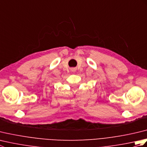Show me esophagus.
I'll return each mask as SVG.
<instances>
[{"mask_svg": "<svg viewBox=\"0 0 147 147\" xmlns=\"http://www.w3.org/2000/svg\"><path fill=\"white\" fill-rule=\"evenodd\" d=\"M70 70L71 72H73V73H74L76 71V67H72L70 69Z\"/></svg>", "mask_w": 147, "mask_h": 147, "instance_id": "obj_1", "label": "esophagus"}]
</instances>
